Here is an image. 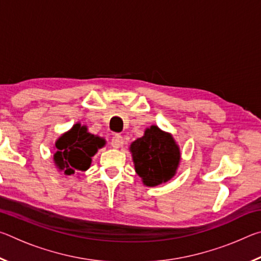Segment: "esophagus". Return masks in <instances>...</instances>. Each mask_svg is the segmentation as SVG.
<instances>
[{"instance_id": "34e87169", "label": "esophagus", "mask_w": 261, "mask_h": 261, "mask_svg": "<svg viewBox=\"0 0 261 261\" xmlns=\"http://www.w3.org/2000/svg\"><path fill=\"white\" fill-rule=\"evenodd\" d=\"M112 146L114 147V148H118V147H121L122 146V144H123V137L121 136V135H114L113 136V138H112Z\"/></svg>"}]
</instances>
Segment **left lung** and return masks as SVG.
I'll return each instance as SVG.
<instances>
[{
    "label": "left lung",
    "mask_w": 261,
    "mask_h": 261,
    "mask_svg": "<svg viewBox=\"0 0 261 261\" xmlns=\"http://www.w3.org/2000/svg\"><path fill=\"white\" fill-rule=\"evenodd\" d=\"M135 170L147 187L169 180L176 173L180 153L173 137L152 125L131 144Z\"/></svg>",
    "instance_id": "1"
}]
</instances>
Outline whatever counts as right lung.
Masks as SVG:
<instances>
[{
    "instance_id": "add662e5",
    "label": "right lung",
    "mask_w": 261,
    "mask_h": 261,
    "mask_svg": "<svg viewBox=\"0 0 261 261\" xmlns=\"http://www.w3.org/2000/svg\"><path fill=\"white\" fill-rule=\"evenodd\" d=\"M103 145L102 138L87 132V127L78 123L56 141L54 161L65 175H71L77 170L85 171L91 166L92 156Z\"/></svg>"
}]
</instances>
